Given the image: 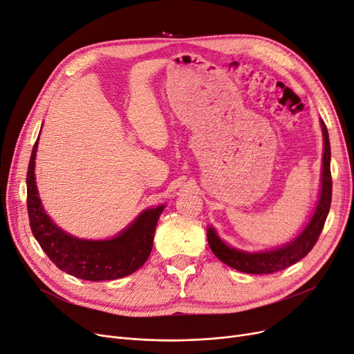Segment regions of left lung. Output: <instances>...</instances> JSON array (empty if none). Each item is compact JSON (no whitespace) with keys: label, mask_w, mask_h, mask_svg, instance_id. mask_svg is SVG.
<instances>
[{"label":"left lung","mask_w":354,"mask_h":354,"mask_svg":"<svg viewBox=\"0 0 354 354\" xmlns=\"http://www.w3.org/2000/svg\"><path fill=\"white\" fill-rule=\"evenodd\" d=\"M321 129L324 136L321 192H319L318 205L315 207L313 218H310L309 223L306 225V228L283 247L270 250V251H261V252H247V251H241V250L226 245L218 236L216 231L214 228H209L207 241H209L210 250L214 251V254L221 261L228 264L230 267L235 268L238 272H244L250 274H267V273H274L279 270H285L286 267L302 260L306 254L313 250L324 228L325 219L328 216L330 206H331V194H333V180H331V168H330L331 148H330L327 126H325L322 120H321Z\"/></svg>","instance_id":"1"}]
</instances>
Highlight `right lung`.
<instances>
[{
    "label": "right lung",
    "mask_w": 354,
    "mask_h": 354,
    "mask_svg": "<svg viewBox=\"0 0 354 354\" xmlns=\"http://www.w3.org/2000/svg\"><path fill=\"white\" fill-rule=\"evenodd\" d=\"M37 142L39 136L26 181L30 228L41 250L62 272L84 280H115L136 272L149 257L155 228L165 206L144 210L128 228L111 239L91 241L69 235L52 222L41 206L35 180Z\"/></svg>",
    "instance_id": "1"
}]
</instances>
